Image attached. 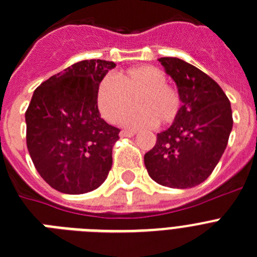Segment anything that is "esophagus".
Instances as JSON below:
<instances>
[{"label":"esophagus","instance_id":"1","mask_svg":"<svg viewBox=\"0 0 257 257\" xmlns=\"http://www.w3.org/2000/svg\"><path fill=\"white\" fill-rule=\"evenodd\" d=\"M135 131H131V130H122L120 131V137L122 138H131L135 135Z\"/></svg>","mask_w":257,"mask_h":257}]
</instances>
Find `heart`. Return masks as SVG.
Segmentation results:
<instances>
[{"instance_id":"b5f03b06","label":"heart","mask_w":257,"mask_h":257,"mask_svg":"<svg viewBox=\"0 0 257 257\" xmlns=\"http://www.w3.org/2000/svg\"><path fill=\"white\" fill-rule=\"evenodd\" d=\"M139 107L124 115L128 127H147L172 123L178 117L182 98L178 89L166 83V74L151 65L138 66L100 82L96 92L97 106L109 122H118L134 104Z\"/></svg>"}]
</instances>
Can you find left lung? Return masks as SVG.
Returning <instances> with one entry per match:
<instances>
[{"instance_id": "8db88e82", "label": "left lung", "mask_w": 257, "mask_h": 257, "mask_svg": "<svg viewBox=\"0 0 257 257\" xmlns=\"http://www.w3.org/2000/svg\"><path fill=\"white\" fill-rule=\"evenodd\" d=\"M178 87L182 107L144 155L151 178L172 188L200 185L212 174L229 142L233 113L227 96L205 72L175 58H160Z\"/></svg>"}]
</instances>
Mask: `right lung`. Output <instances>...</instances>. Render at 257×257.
I'll list each match as a JSON object with an SVG mask.
<instances>
[{"mask_svg": "<svg viewBox=\"0 0 257 257\" xmlns=\"http://www.w3.org/2000/svg\"><path fill=\"white\" fill-rule=\"evenodd\" d=\"M114 67L110 61H80L35 89L26 111L27 148L41 178L57 191H93L109 174L120 130L101 118L96 92Z\"/></svg>", "mask_w": 257, "mask_h": 257, "instance_id": "add662e5", "label": "right lung"}]
</instances>
